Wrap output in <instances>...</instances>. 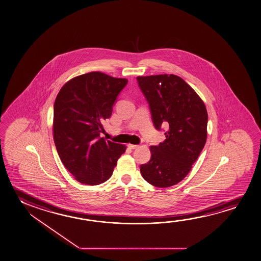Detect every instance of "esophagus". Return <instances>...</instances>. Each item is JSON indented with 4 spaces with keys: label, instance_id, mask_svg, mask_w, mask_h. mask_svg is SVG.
<instances>
[{
    "label": "esophagus",
    "instance_id": "esophagus-1",
    "mask_svg": "<svg viewBox=\"0 0 261 261\" xmlns=\"http://www.w3.org/2000/svg\"><path fill=\"white\" fill-rule=\"evenodd\" d=\"M128 147L129 148V149H136V148H138L139 146L138 145H134V144H128Z\"/></svg>",
    "mask_w": 261,
    "mask_h": 261
}]
</instances>
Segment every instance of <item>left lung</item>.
<instances>
[{"label":"left lung","mask_w":261,"mask_h":261,"mask_svg":"<svg viewBox=\"0 0 261 261\" xmlns=\"http://www.w3.org/2000/svg\"><path fill=\"white\" fill-rule=\"evenodd\" d=\"M149 103L154 127L165 126V141L151 146L141 165L145 180L158 188L176 185L191 171L207 140V112L194 90L173 74L137 77Z\"/></svg>","instance_id":"left-lung-1"}]
</instances>
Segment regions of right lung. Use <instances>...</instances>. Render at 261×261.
I'll list each match as a JSON object with an SVG mask.
<instances>
[{
    "label": "right lung",
    "instance_id": "1",
    "mask_svg": "<svg viewBox=\"0 0 261 261\" xmlns=\"http://www.w3.org/2000/svg\"><path fill=\"white\" fill-rule=\"evenodd\" d=\"M128 80L92 71L62 86L54 107V140L63 165L87 185L108 180L126 146L99 134Z\"/></svg>",
    "mask_w": 261,
    "mask_h": 261
}]
</instances>
